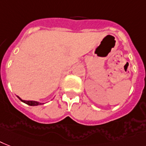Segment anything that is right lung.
<instances>
[{
  "label": "right lung",
  "instance_id": "obj_1",
  "mask_svg": "<svg viewBox=\"0 0 146 146\" xmlns=\"http://www.w3.org/2000/svg\"><path fill=\"white\" fill-rule=\"evenodd\" d=\"M18 98H19V97H18ZM19 99L21 101L24 102L25 104L29 105V106H37V105H40V104H40V103H39V102H36V101H31V100H22V99H21L20 98H19Z\"/></svg>",
  "mask_w": 146,
  "mask_h": 146
}]
</instances>
